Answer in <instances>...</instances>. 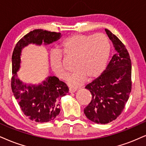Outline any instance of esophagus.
<instances>
[{"label":"esophagus","instance_id":"obj_1","mask_svg":"<svg viewBox=\"0 0 146 146\" xmlns=\"http://www.w3.org/2000/svg\"><path fill=\"white\" fill-rule=\"evenodd\" d=\"M75 91H76V89H71V88H70V89H69V93H74Z\"/></svg>","mask_w":146,"mask_h":146}]
</instances>
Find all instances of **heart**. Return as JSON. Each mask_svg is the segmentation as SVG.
Returning <instances> with one entry per match:
<instances>
[{"label":"heart","instance_id":"1","mask_svg":"<svg viewBox=\"0 0 146 146\" xmlns=\"http://www.w3.org/2000/svg\"><path fill=\"white\" fill-rule=\"evenodd\" d=\"M60 51L66 57H74L75 71L68 75L66 81L71 87L76 88L87 78L93 80L103 72L110 55L111 45L108 37L104 34H74L63 41ZM49 63L52 71L59 78H66L61 53L51 52Z\"/></svg>","mask_w":146,"mask_h":146}]
</instances>
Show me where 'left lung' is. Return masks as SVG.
<instances>
[{"label": "left lung", "mask_w": 146, "mask_h": 146, "mask_svg": "<svg viewBox=\"0 0 146 146\" xmlns=\"http://www.w3.org/2000/svg\"><path fill=\"white\" fill-rule=\"evenodd\" d=\"M116 53L103 73L88 84L91 102L84 110L88 119L98 124L113 121L123 111L131 91V61L125 44L108 29Z\"/></svg>", "instance_id": "obj_1"}]
</instances>
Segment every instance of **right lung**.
Masks as SVG:
<instances>
[{
  "mask_svg": "<svg viewBox=\"0 0 146 146\" xmlns=\"http://www.w3.org/2000/svg\"><path fill=\"white\" fill-rule=\"evenodd\" d=\"M61 33L36 29L30 32L18 41L12 55L11 89L23 113L36 123L53 120L60 112L59 100L68 93V86L55 76H48L42 84L23 83L17 78L20 68L21 53L29 44H49L60 38Z\"/></svg>",
  "mask_w": 146,
  "mask_h": 146,
  "instance_id": "obj_1",
  "label": "right lung"
}]
</instances>
